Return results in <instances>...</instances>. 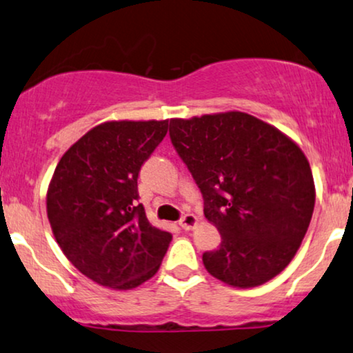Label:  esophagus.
Segmentation results:
<instances>
[{"label": "esophagus", "instance_id": "1", "mask_svg": "<svg viewBox=\"0 0 353 353\" xmlns=\"http://www.w3.org/2000/svg\"><path fill=\"white\" fill-rule=\"evenodd\" d=\"M196 223H198V219H196L193 214H185V216L178 221V225H180L183 230H193Z\"/></svg>", "mask_w": 353, "mask_h": 353}]
</instances>
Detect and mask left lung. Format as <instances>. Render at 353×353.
I'll list each match as a JSON object with an SVG mask.
<instances>
[{
  "mask_svg": "<svg viewBox=\"0 0 353 353\" xmlns=\"http://www.w3.org/2000/svg\"><path fill=\"white\" fill-rule=\"evenodd\" d=\"M170 139L221 233L219 248L203 254L210 276L248 288L282 272L314 209L313 175L299 145L241 112L175 118Z\"/></svg>",
  "mask_w": 353,
  "mask_h": 353,
  "instance_id": "1",
  "label": "left lung"
}]
</instances>
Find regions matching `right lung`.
Listing matches in <instances>:
<instances>
[{
	"mask_svg": "<svg viewBox=\"0 0 353 353\" xmlns=\"http://www.w3.org/2000/svg\"><path fill=\"white\" fill-rule=\"evenodd\" d=\"M163 121H108L63 155L47 193L59 248L103 287L130 290L159 271L172 233L159 230L139 203L141 167L162 143Z\"/></svg>",
	"mask_w": 353,
	"mask_h": 353,
	"instance_id": "1",
	"label": "right lung"
}]
</instances>
